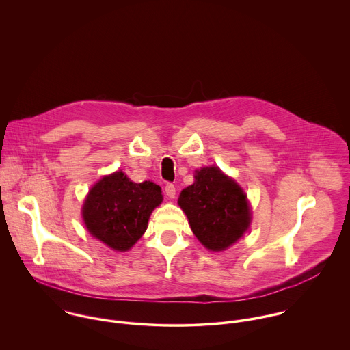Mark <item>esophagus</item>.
Listing matches in <instances>:
<instances>
[{"mask_svg": "<svg viewBox=\"0 0 350 350\" xmlns=\"http://www.w3.org/2000/svg\"><path fill=\"white\" fill-rule=\"evenodd\" d=\"M164 191H165V196L170 198H175V196H176V189L172 183H167L164 187Z\"/></svg>", "mask_w": 350, "mask_h": 350, "instance_id": "1", "label": "esophagus"}]
</instances>
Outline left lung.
Returning a JSON list of instances; mask_svg holds the SVG:
<instances>
[{"label":"left lung","instance_id":"left-lung-1","mask_svg":"<svg viewBox=\"0 0 350 350\" xmlns=\"http://www.w3.org/2000/svg\"><path fill=\"white\" fill-rule=\"evenodd\" d=\"M178 203L186 213L193 233L207 250H226L250 226L247 196L217 167L197 171L194 185L180 193Z\"/></svg>","mask_w":350,"mask_h":350}]
</instances>
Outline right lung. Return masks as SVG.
<instances>
[{
  "mask_svg": "<svg viewBox=\"0 0 350 350\" xmlns=\"http://www.w3.org/2000/svg\"><path fill=\"white\" fill-rule=\"evenodd\" d=\"M153 182L135 183L118 171L102 178L83 204L89 232L116 250H128L144 234L152 210L161 203Z\"/></svg>",
  "mask_w": 350,
  "mask_h": 350,
  "instance_id": "obj_1",
  "label": "right lung"
}]
</instances>
